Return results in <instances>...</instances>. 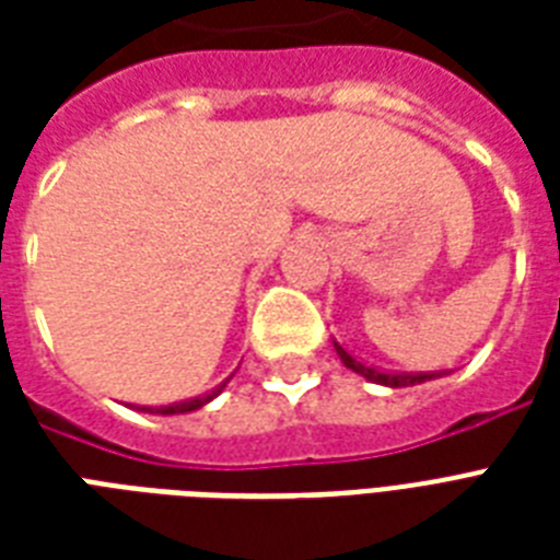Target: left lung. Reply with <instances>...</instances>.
Wrapping results in <instances>:
<instances>
[{"label":"left lung","mask_w":560,"mask_h":560,"mask_svg":"<svg viewBox=\"0 0 560 560\" xmlns=\"http://www.w3.org/2000/svg\"><path fill=\"white\" fill-rule=\"evenodd\" d=\"M334 349H337V354H340L342 366L351 369V372H358L360 377H366V381L389 386V389H404V386H416V383L435 381V377H444V374H447V372H381V369L366 366V363H360L358 358H351L340 342H334Z\"/></svg>","instance_id":"8db88e82"}]
</instances>
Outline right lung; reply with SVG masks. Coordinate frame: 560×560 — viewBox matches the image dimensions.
I'll list each match as a JSON object with an SVG mask.
<instances>
[{
	"mask_svg": "<svg viewBox=\"0 0 560 560\" xmlns=\"http://www.w3.org/2000/svg\"><path fill=\"white\" fill-rule=\"evenodd\" d=\"M232 381V374H229L226 381L220 383V386H214L211 392H202V395H197V398H186V400H174V404H165V407H136L139 412H151V416H186V412H194V409L206 407L209 400H214L220 395V392L226 389V383Z\"/></svg>",
	"mask_w": 560,
	"mask_h": 560,
	"instance_id": "1",
	"label": "right lung"
}]
</instances>
